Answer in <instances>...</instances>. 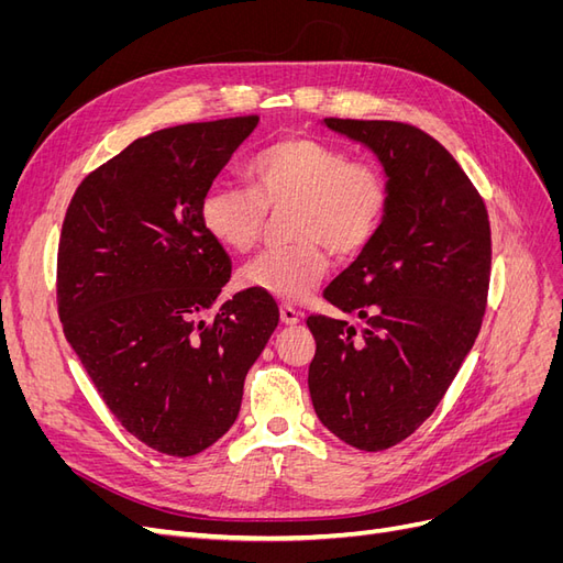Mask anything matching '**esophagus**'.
Segmentation results:
<instances>
[{
    "instance_id": "1",
    "label": "esophagus",
    "mask_w": 563,
    "mask_h": 563,
    "mask_svg": "<svg viewBox=\"0 0 563 563\" xmlns=\"http://www.w3.org/2000/svg\"><path fill=\"white\" fill-rule=\"evenodd\" d=\"M279 317H282L284 323H298L300 321V312L296 308H291V305H282Z\"/></svg>"
}]
</instances>
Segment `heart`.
<instances>
[{"label": "heart", "instance_id": "obj_1", "mask_svg": "<svg viewBox=\"0 0 563 563\" xmlns=\"http://www.w3.org/2000/svg\"><path fill=\"white\" fill-rule=\"evenodd\" d=\"M251 185L213 183L201 197V225L230 251L263 236L267 211H291L296 244L263 251L242 269V286L277 300H300L327 277L329 249L360 255L380 232L391 187L385 168L314 135L294 133L249 164Z\"/></svg>", "mask_w": 563, "mask_h": 563}]
</instances>
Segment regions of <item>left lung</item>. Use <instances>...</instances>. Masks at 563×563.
<instances>
[{
	"mask_svg": "<svg viewBox=\"0 0 563 563\" xmlns=\"http://www.w3.org/2000/svg\"><path fill=\"white\" fill-rule=\"evenodd\" d=\"M368 145L391 187L380 232L323 298L366 327L310 314L308 371L319 420L360 451L411 437L444 399L479 335L490 282V223L451 152L413 124L323 119Z\"/></svg>",
	"mask_w": 563,
	"mask_h": 563,
	"instance_id": "obj_1",
	"label": "left lung"
}]
</instances>
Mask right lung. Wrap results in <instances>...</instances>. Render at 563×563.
Masks as SVG:
<instances>
[{
  "label": "right lung",
  "instance_id": "right-lung-1",
  "mask_svg": "<svg viewBox=\"0 0 563 563\" xmlns=\"http://www.w3.org/2000/svg\"><path fill=\"white\" fill-rule=\"evenodd\" d=\"M258 114L133 141L81 180L63 218L56 302L100 399L145 446L187 457L236 420L244 378L279 323L272 296L234 294L199 203Z\"/></svg>",
  "mask_w": 563,
  "mask_h": 563
}]
</instances>
